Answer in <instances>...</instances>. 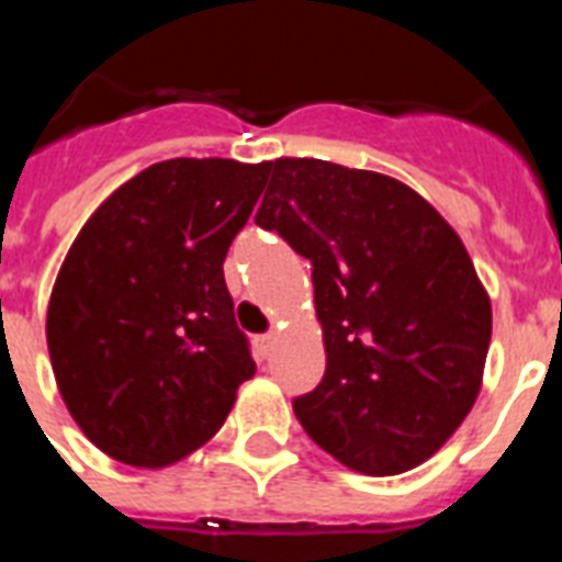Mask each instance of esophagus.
Masks as SVG:
<instances>
[{
    "instance_id": "obj_1",
    "label": "esophagus",
    "mask_w": 562,
    "mask_h": 562,
    "mask_svg": "<svg viewBox=\"0 0 562 562\" xmlns=\"http://www.w3.org/2000/svg\"><path fill=\"white\" fill-rule=\"evenodd\" d=\"M273 344H277V335H273V333L259 335V338H256V350H259V356H265V359H268V356H271V350H273Z\"/></svg>"
}]
</instances>
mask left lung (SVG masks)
I'll return each instance as SVG.
<instances>
[{
    "mask_svg": "<svg viewBox=\"0 0 562 562\" xmlns=\"http://www.w3.org/2000/svg\"><path fill=\"white\" fill-rule=\"evenodd\" d=\"M256 224L312 262L326 373L294 400L306 435L364 475L428 461L479 400L490 294L461 236L402 180L326 160L265 162Z\"/></svg>",
    "mask_w": 562,
    "mask_h": 562,
    "instance_id": "obj_1",
    "label": "left lung"
}]
</instances>
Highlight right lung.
<instances>
[{
  "instance_id": "1",
  "label": "right lung",
  "mask_w": 562,
  "mask_h": 562,
  "mask_svg": "<svg viewBox=\"0 0 562 562\" xmlns=\"http://www.w3.org/2000/svg\"><path fill=\"white\" fill-rule=\"evenodd\" d=\"M262 189L265 162H154L75 236L48 297V359L78 428L113 461L187 458L254 375L224 259Z\"/></svg>"
}]
</instances>
